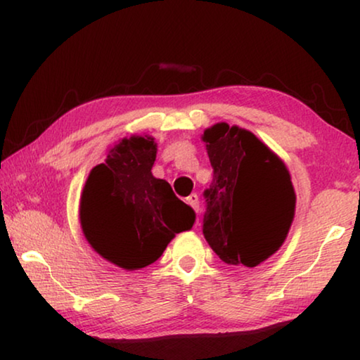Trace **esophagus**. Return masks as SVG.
Wrapping results in <instances>:
<instances>
[{
  "label": "esophagus",
  "mask_w": 360,
  "mask_h": 360,
  "mask_svg": "<svg viewBox=\"0 0 360 360\" xmlns=\"http://www.w3.org/2000/svg\"><path fill=\"white\" fill-rule=\"evenodd\" d=\"M186 203H188V205L191 206V208H193V210L196 211V213H198V211H200L198 195H196V193H191V195L188 196V198H186Z\"/></svg>",
  "instance_id": "34e87169"
}]
</instances>
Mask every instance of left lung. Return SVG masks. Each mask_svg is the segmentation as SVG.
Listing matches in <instances>:
<instances>
[{
	"label": "left lung",
	"instance_id": "1",
	"mask_svg": "<svg viewBox=\"0 0 360 360\" xmlns=\"http://www.w3.org/2000/svg\"><path fill=\"white\" fill-rule=\"evenodd\" d=\"M213 181L205 191L203 234L228 265L257 267L282 248L295 218L292 176L257 136L216 122L205 129Z\"/></svg>",
	"mask_w": 360,
	"mask_h": 360
}]
</instances>
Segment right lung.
Wrapping results in <instances>:
<instances>
[{"label":"right lung","instance_id":"add662e5","mask_svg":"<svg viewBox=\"0 0 360 360\" xmlns=\"http://www.w3.org/2000/svg\"><path fill=\"white\" fill-rule=\"evenodd\" d=\"M152 136L122 137L93 167L80 198V224L88 244L124 270L154 264L167 244L191 229L195 211L179 200L169 181L155 179Z\"/></svg>","mask_w":360,"mask_h":360}]
</instances>
